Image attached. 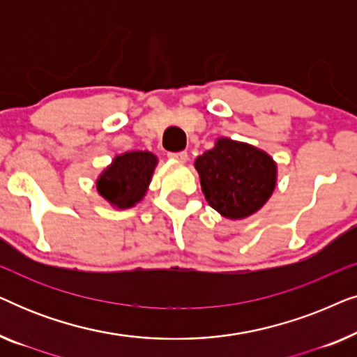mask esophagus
I'll return each mask as SVG.
<instances>
[{"label": "esophagus", "instance_id": "obj_1", "mask_svg": "<svg viewBox=\"0 0 357 357\" xmlns=\"http://www.w3.org/2000/svg\"><path fill=\"white\" fill-rule=\"evenodd\" d=\"M169 158L174 160H178V162H187L188 154L185 151H180V153H169Z\"/></svg>", "mask_w": 357, "mask_h": 357}]
</instances>
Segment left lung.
Here are the masks:
<instances>
[{"label": "left lung", "instance_id": "8db88e82", "mask_svg": "<svg viewBox=\"0 0 357 357\" xmlns=\"http://www.w3.org/2000/svg\"><path fill=\"white\" fill-rule=\"evenodd\" d=\"M195 169L209 206L241 221L265 206L278 182V164L266 151L242 141L218 138L198 155Z\"/></svg>", "mask_w": 357, "mask_h": 357}]
</instances>
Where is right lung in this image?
<instances>
[{
    "label": "right lung",
    "instance_id": "obj_1",
    "mask_svg": "<svg viewBox=\"0 0 357 357\" xmlns=\"http://www.w3.org/2000/svg\"><path fill=\"white\" fill-rule=\"evenodd\" d=\"M158 162V155L149 151L115 155L96 180L97 193L115 209L136 206L148 193Z\"/></svg>",
    "mask_w": 357,
    "mask_h": 357
}]
</instances>
